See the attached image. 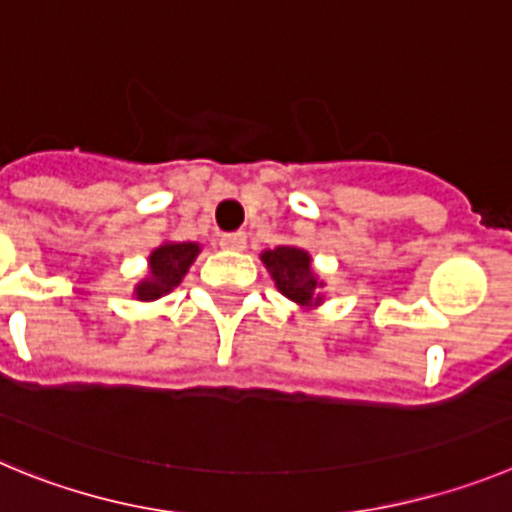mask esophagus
Listing matches in <instances>:
<instances>
[{
  "label": "esophagus",
  "instance_id": "obj_1",
  "mask_svg": "<svg viewBox=\"0 0 512 512\" xmlns=\"http://www.w3.org/2000/svg\"><path fill=\"white\" fill-rule=\"evenodd\" d=\"M220 246L228 251H243L246 248V233H223L220 235Z\"/></svg>",
  "mask_w": 512,
  "mask_h": 512
}]
</instances>
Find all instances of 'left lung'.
Listing matches in <instances>:
<instances>
[{"mask_svg": "<svg viewBox=\"0 0 512 512\" xmlns=\"http://www.w3.org/2000/svg\"><path fill=\"white\" fill-rule=\"evenodd\" d=\"M261 261L287 300L307 310L323 302V295H320L323 282L312 271V259L307 251L297 246H277L274 251L261 253Z\"/></svg>", "mask_w": 512, "mask_h": 512, "instance_id": "8db88e82", "label": "left lung"}]
</instances>
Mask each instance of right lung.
I'll return each mask as SVG.
<instances>
[{"mask_svg":"<svg viewBox=\"0 0 512 512\" xmlns=\"http://www.w3.org/2000/svg\"><path fill=\"white\" fill-rule=\"evenodd\" d=\"M200 253V243H161L148 256V274L135 284V297L153 302L179 287L192 261Z\"/></svg>","mask_w":512,"mask_h":512,"instance_id":"obj_1","label":"right lung"}]
</instances>
